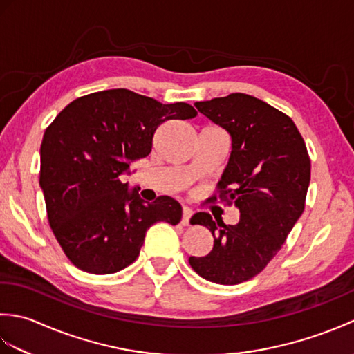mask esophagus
<instances>
[{
  "mask_svg": "<svg viewBox=\"0 0 354 354\" xmlns=\"http://www.w3.org/2000/svg\"><path fill=\"white\" fill-rule=\"evenodd\" d=\"M193 216V209L190 207H183V219H181V223L184 225V227H187V225H190V217Z\"/></svg>",
  "mask_w": 354,
  "mask_h": 354,
  "instance_id": "34e87169",
  "label": "esophagus"
}]
</instances>
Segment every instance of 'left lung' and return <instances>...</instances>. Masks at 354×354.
<instances>
[{"label":"left lung","mask_w":354,"mask_h":354,"mask_svg":"<svg viewBox=\"0 0 354 354\" xmlns=\"http://www.w3.org/2000/svg\"><path fill=\"white\" fill-rule=\"evenodd\" d=\"M201 114L231 135L232 150L214 201L240 209L237 225L196 213L190 223L213 232L205 257H190L196 274L217 284H239L260 274L303 214L310 158L295 123L252 95L234 93L196 102Z\"/></svg>","instance_id":"left-lung-1"}]
</instances>
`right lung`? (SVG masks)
<instances>
[{"instance_id":"add662e5","label":"right lung","mask_w":354,"mask_h":354,"mask_svg":"<svg viewBox=\"0 0 354 354\" xmlns=\"http://www.w3.org/2000/svg\"><path fill=\"white\" fill-rule=\"evenodd\" d=\"M196 115L189 103L162 104L118 88L79 97L53 120L41 145L39 184L53 234L74 266L118 272L137 260L149 227L179 223L178 201L146 204L120 175L152 152L162 123Z\"/></svg>"}]
</instances>
